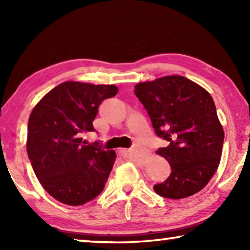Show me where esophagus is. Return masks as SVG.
I'll return each mask as SVG.
<instances>
[{
    "mask_svg": "<svg viewBox=\"0 0 250 250\" xmlns=\"http://www.w3.org/2000/svg\"><path fill=\"white\" fill-rule=\"evenodd\" d=\"M132 150H133L132 147H130V149H120V151L124 152V153H130V152Z\"/></svg>",
    "mask_w": 250,
    "mask_h": 250,
    "instance_id": "esophagus-1",
    "label": "esophagus"
}]
</instances>
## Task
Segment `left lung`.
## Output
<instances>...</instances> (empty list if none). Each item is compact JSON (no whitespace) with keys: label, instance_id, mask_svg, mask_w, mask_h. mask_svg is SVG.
I'll return each mask as SVG.
<instances>
[{"label":"left lung","instance_id":"1","mask_svg":"<svg viewBox=\"0 0 250 250\" xmlns=\"http://www.w3.org/2000/svg\"><path fill=\"white\" fill-rule=\"evenodd\" d=\"M134 94L146 109L155 133L167 141L156 154L172 168L154 185L159 195L181 200L207 185L221 161L224 130L209 92L183 76L139 83Z\"/></svg>","mask_w":250,"mask_h":250}]
</instances>
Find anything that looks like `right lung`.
<instances>
[{"label":"right lung","mask_w":250,"mask_h":250,"mask_svg":"<svg viewBox=\"0 0 250 250\" xmlns=\"http://www.w3.org/2000/svg\"><path fill=\"white\" fill-rule=\"evenodd\" d=\"M115 84L65 82L47 92L28 119L26 151L44 189L55 200L80 206L104 188L116 152L87 146L83 134L95 131L92 121L103 100L116 96Z\"/></svg>","instance_id":"1"}]
</instances>
